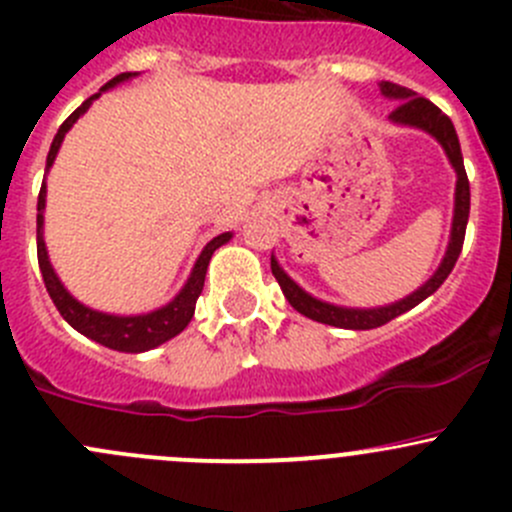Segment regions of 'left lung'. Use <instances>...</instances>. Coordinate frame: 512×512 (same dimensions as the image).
I'll return each instance as SVG.
<instances>
[{
	"instance_id": "1",
	"label": "left lung",
	"mask_w": 512,
	"mask_h": 512,
	"mask_svg": "<svg viewBox=\"0 0 512 512\" xmlns=\"http://www.w3.org/2000/svg\"><path fill=\"white\" fill-rule=\"evenodd\" d=\"M380 92L385 94L388 99H395L400 102L395 107V112L390 114L395 124H405V127H415V130L428 132L430 137L438 140V145L443 147L445 155H448L450 165L455 170V207H453V227H450V240H448V250H445L443 262L438 265V270L430 275L428 282L418 287L415 292H410L408 297L398 302H390V305H380V307H345V305H332V302L317 300L315 295H310L307 290H302L290 275L280 267L277 257H270V267L275 280L280 282L282 295L287 297L292 307H295L300 315L310 317V320L322 322V325H332V327H342V330H372V327H380L385 322L395 320L403 312L413 310L415 305L425 300V297L433 295L448 275L453 272L455 262H458L460 250H463V240H465V227H468V217H470V182L468 175H465V165H463V152H460V142L458 135H455V127L450 122V117H445L438 107H435L430 99L418 97L413 89L400 87V84L393 82H380Z\"/></svg>"
}]
</instances>
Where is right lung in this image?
Here are the masks:
<instances>
[{"instance_id":"1","label":"right lung","mask_w":512,"mask_h":512,"mask_svg":"<svg viewBox=\"0 0 512 512\" xmlns=\"http://www.w3.org/2000/svg\"><path fill=\"white\" fill-rule=\"evenodd\" d=\"M137 77V72H124L119 77H114L112 82L104 84L97 94H92L89 99H84L72 114L62 122V127L54 135L52 147H49L47 155V172L49 167L54 165V157H57L59 147H62L64 135L74 127L79 117L92 107L94 99H99V94L107 92V89L117 87V84L127 82V79ZM44 205H47V182H42V190H39L37 200V257H39V270H42L44 285H47L49 297L57 305L59 315L69 322L77 332H82L89 340L99 342V345L109 347V350L119 352H145L152 350V347L162 345V342L172 340L175 335H180L187 325H190L192 315H195L197 297H200L202 287H205V275L207 265H210V257L215 255L217 247L227 245L232 240V232H222V235L212 237L205 245V250L197 257L195 267H192L190 277L182 285V290L172 297L167 305L157 307L152 312H142V315H112V312H99L92 310V307L82 305L67 287L62 285V280L54 272L52 262H49L47 245H44Z\"/></svg>"}]
</instances>
